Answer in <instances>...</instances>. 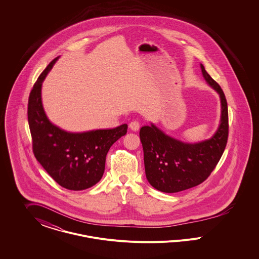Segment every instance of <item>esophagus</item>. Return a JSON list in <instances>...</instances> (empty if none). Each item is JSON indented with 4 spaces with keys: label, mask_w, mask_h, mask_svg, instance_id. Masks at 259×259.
<instances>
[{
    "label": "esophagus",
    "mask_w": 259,
    "mask_h": 259,
    "mask_svg": "<svg viewBox=\"0 0 259 259\" xmlns=\"http://www.w3.org/2000/svg\"><path fill=\"white\" fill-rule=\"evenodd\" d=\"M129 128L132 130V131H138L140 129V122L138 120H133L129 123Z\"/></svg>",
    "instance_id": "esophagus-1"
}]
</instances>
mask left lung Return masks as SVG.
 Segmentation results:
<instances>
[{
    "mask_svg": "<svg viewBox=\"0 0 259 259\" xmlns=\"http://www.w3.org/2000/svg\"><path fill=\"white\" fill-rule=\"evenodd\" d=\"M200 66L205 80L221 98V122L212 137L189 144L166 135L154 124L143 126L140 130L147 179L162 192L175 193L202 184L215 168L227 144L228 109L225 95L204 66Z\"/></svg>",
    "mask_w": 259,
    "mask_h": 259,
    "instance_id": "1",
    "label": "left lung"
}]
</instances>
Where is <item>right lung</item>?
Segmentation results:
<instances>
[{
    "label": "right lung",
    "mask_w": 259,
    "mask_h": 259,
    "mask_svg": "<svg viewBox=\"0 0 259 259\" xmlns=\"http://www.w3.org/2000/svg\"><path fill=\"white\" fill-rule=\"evenodd\" d=\"M58 58L50 62L38 76L29 96L28 122L33 152L58 185L70 190H83L102 179L107 153L127 133L128 126L72 133L51 123L42 107L41 84Z\"/></svg>",
    "instance_id": "1"
}]
</instances>
